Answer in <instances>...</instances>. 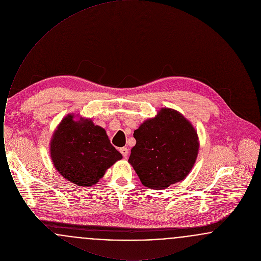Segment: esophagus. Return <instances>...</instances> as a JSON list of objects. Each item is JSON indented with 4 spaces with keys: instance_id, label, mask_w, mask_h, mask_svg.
Returning <instances> with one entry per match:
<instances>
[{
    "instance_id": "obj_1",
    "label": "esophagus",
    "mask_w": 261,
    "mask_h": 261,
    "mask_svg": "<svg viewBox=\"0 0 261 261\" xmlns=\"http://www.w3.org/2000/svg\"><path fill=\"white\" fill-rule=\"evenodd\" d=\"M119 151L122 153V155L124 156L125 159H127L128 153H129V150H128L127 148H121V149H119Z\"/></svg>"
}]
</instances>
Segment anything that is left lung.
<instances>
[{
    "label": "left lung",
    "instance_id": "left-lung-1",
    "mask_svg": "<svg viewBox=\"0 0 261 261\" xmlns=\"http://www.w3.org/2000/svg\"><path fill=\"white\" fill-rule=\"evenodd\" d=\"M136 145L128 162L142 184L163 190L184 180L199 153L197 130L186 117L173 109L162 108L134 131Z\"/></svg>",
    "mask_w": 261,
    "mask_h": 261
}]
</instances>
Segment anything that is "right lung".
<instances>
[{"instance_id":"1","label":"right lung","mask_w":261,"mask_h":261,"mask_svg":"<svg viewBox=\"0 0 261 261\" xmlns=\"http://www.w3.org/2000/svg\"><path fill=\"white\" fill-rule=\"evenodd\" d=\"M50 160L58 172L77 186L91 187L122 154L115 149L100 126L89 118L67 114L50 142Z\"/></svg>"}]
</instances>
